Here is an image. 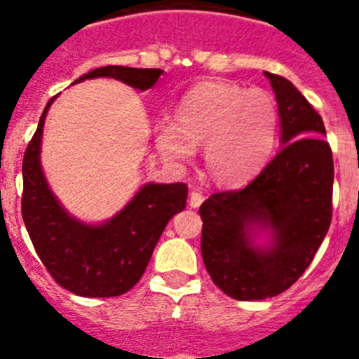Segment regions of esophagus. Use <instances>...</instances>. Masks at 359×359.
<instances>
[{"mask_svg":"<svg viewBox=\"0 0 359 359\" xmlns=\"http://www.w3.org/2000/svg\"><path fill=\"white\" fill-rule=\"evenodd\" d=\"M203 201H205V196H203V192H199V190H194V192L190 194L189 203L192 208H198Z\"/></svg>","mask_w":359,"mask_h":359,"instance_id":"esophagus-1","label":"esophagus"}]
</instances>
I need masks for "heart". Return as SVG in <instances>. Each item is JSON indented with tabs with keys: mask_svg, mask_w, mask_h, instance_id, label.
Here are the masks:
<instances>
[{
	"mask_svg": "<svg viewBox=\"0 0 359 359\" xmlns=\"http://www.w3.org/2000/svg\"><path fill=\"white\" fill-rule=\"evenodd\" d=\"M278 107L269 95L231 82L198 84L183 97L176 123L156 128V147L165 158L187 163L196 147L221 185L252 182L268 167L278 142Z\"/></svg>",
	"mask_w": 359,
	"mask_h": 359,
	"instance_id": "heart-1",
	"label": "heart"
}]
</instances>
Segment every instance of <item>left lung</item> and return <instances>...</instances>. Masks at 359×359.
I'll return each mask as SVG.
<instances>
[{"label":"left lung","instance_id":"8db88e82","mask_svg":"<svg viewBox=\"0 0 359 359\" xmlns=\"http://www.w3.org/2000/svg\"><path fill=\"white\" fill-rule=\"evenodd\" d=\"M266 77L284 147L244 189L215 192L199 207L205 268L219 290L244 302L290 290L315 259L332 217L334 163L322 116L287 79ZM252 224L272 230L269 249L252 246Z\"/></svg>","mask_w":359,"mask_h":359}]
</instances>
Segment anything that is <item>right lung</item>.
<instances>
[{"mask_svg":"<svg viewBox=\"0 0 359 359\" xmlns=\"http://www.w3.org/2000/svg\"><path fill=\"white\" fill-rule=\"evenodd\" d=\"M160 68L102 66L75 82L111 77L149 90L160 79ZM44 107L23 158L21 214L32 244L53 280L79 297H118L140 280L158 239L174 214L187 205L185 183L145 185L128 207L100 226L79 223L59 205L44 182L39 163Z\"/></svg>","mask_w":359,"mask_h":359,"instance_id":"obj_1","label":"right lung"}]
</instances>
